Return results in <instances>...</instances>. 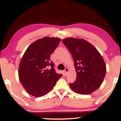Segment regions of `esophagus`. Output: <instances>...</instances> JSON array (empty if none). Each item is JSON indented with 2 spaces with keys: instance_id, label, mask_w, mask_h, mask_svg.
Listing matches in <instances>:
<instances>
[{
  "instance_id": "esophagus-1",
  "label": "esophagus",
  "mask_w": 121,
  "mask_h": 121,
  "mask_svg": "<svg viewBox=\"0 0 121 121\" xmlns=\"http://www.w3.org/2000/svg\"><path fill=\"white\" fill-rule=\"evenodd\" d=\"M68 71H69V69L68 68H65V70H64V72H65V73H67L68 72Z\"/></svg>"
}]
</instances>
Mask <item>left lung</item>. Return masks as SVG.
<instances>
[{
	"instance_id": "obj_1",
	"label": "left lung",
	"mask_w": 121,
	"mask_h": 121,
	"mask_svg": "<svg viewBox=\"0 0 121 121\" xmlns=\"http://www.w3.org/2000/svg\"><path fill=\"white\" fill-rule=\"evenodd\" d=\"M62 42L72 55L77 78L69 84L76 93L87 95L96 90L105 78L106 67L97 49L84 39L67 38Z\"/></svg>"
}]
</instances>
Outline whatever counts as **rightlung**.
<instances>
[{"label":"right lung","mask_w":121,"mask_h":121,"mask_svg":"<svg viewBox=\"0 0 121 121\" xmlns=\"http://www.w3.org/2000/svg\"><path fill=\"white\" fill-rule=\"evenodd\" d=\"M60 39L46 37L31 44L23 55L19 68L21 84L30 95L41 97L48 93L62 76L57 74L50 56Z\"/></svg>","instance_id":"right-lung-1"}]
</instances>
